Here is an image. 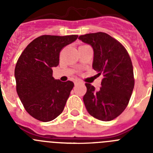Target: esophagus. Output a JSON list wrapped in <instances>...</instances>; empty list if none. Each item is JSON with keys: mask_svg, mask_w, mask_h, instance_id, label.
<instances>
[{"mask_svg": "<svg viewBox=\"0 0 153 153\" xmlns=\"http://www.w3.org/2000/svg\"><path fill=\"white\" fill-rule=\"evenodd\" d=\"M81 83V81H79V80H76L75 81V85H77V84H79V83Z\"/></svg>", "mask_w": 153, "mask_h": 153, "instance_id": "obj_1", "label": "esophagus"}]
</instances>
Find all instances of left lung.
<instances>
[{
    "mask_svg": "<svg viewBox=\"0 0 153 153\" xmlns=\"http://www.w3.org/2000/svg\"><path fill=\"white\" fill-rule=\"evenodd\" d=\"M79 39L92 46L94 52L93 68L103 78L98 90L85 83L83 102L92 117L111 121L125 110L134 88L133 67L125 47L103 32L81 35Z\"/></svg>",
    "mask_w": 153,
    "mask_h": 153,
    "instance_id": "obj_1",
    "label": "left lung"
}]
</instances>
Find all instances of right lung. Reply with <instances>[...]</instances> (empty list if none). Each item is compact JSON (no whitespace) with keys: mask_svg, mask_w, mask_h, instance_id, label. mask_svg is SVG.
Listing matches in <instances>:
<instances>
[{"mask_svg":"<svg viewBox=\"0 0 153 153\" xmlns=\"http://www.w3.org/2000/svg\"><path fill=\"white\" fill-rule=\"evenodd\" d=\"M77 35H42L30 42L16 63V90L24 109L31 117L49 122L63 111L72 81L53 77V67L59 64L60 51L77 39Z\"/></svg>","mask_w":153,"mask_h":153,"instance_id":"1","label":"right lung"}]
</instances>
